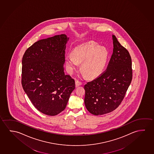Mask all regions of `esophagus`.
<instances>
[{"label": "esophagus", "mask_w": 154, "mask_h": 154, "mask_svg": "<svg viewBox=\"0 0 154 154\" xmlns=\"http://www.w3.org/2000/svg\"><path fill=\"white\" fill-rule=\"evenodd\" d=\"M75 85H76V87H78L79 86L82 85V83L78 81V80H76L75 81Z\"/></svg>", "instance_id": "34e87169"}]
</instances>
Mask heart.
<instances>
[{
  "label": "heart",
  "mask_w": 154,
  "mask_h": 154,
  "mask_svg": "<svg viewBox=\"0 0 154 154\" xmlns=\"http://www.w3.org/2000/svg\"><path fill=\"white\" fill-rule=\"evenodd\" d=\"M108 56L107 50L99 47L97 43L90 42L74 48L71 55L66 57V63L70 72L81 64V70L88 78H93L102 72L106 64Z\"/></svg>",
  "instance_id": "b5f03b06"
}]
</instances>
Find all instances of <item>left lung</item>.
Listing matches in <instances>:
<instances>
[{
  "label": "left lung",
  "mask_w": 154,
  "mask_h": 154,
  "mask_svg": "<svg viewBox=\"0 0 154 154\" xmlns=\"http://www.w3.org/2000/svg\"><path fill=\"white\" fill-rule=\"evenodd\" d=\"M113 53L106 70L84 86L86 109L94 115L114 111L124 98L132 79L129 52L112 35Z\"/></svg>",
  "instance_id": "obj_1"
}]
</instances>
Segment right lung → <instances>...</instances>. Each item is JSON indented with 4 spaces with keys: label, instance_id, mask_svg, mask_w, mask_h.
Segmentation results:
<instances>
[{
    "label": "right lung",
    "instance_id": "right-lung-1",
    "mask_svg": "<svg viewBox=\"0 0 154 154\" xmlns=\"http://www.w3.org/2000/svg\"><path fill=\"white\" fill-rule=\"evenodd\" d=\"M62 34L41 39L26 50L22 60V88L35 108L44 114L55 116L63 111L75 82L65 75L66 45Z\"/></svg>",
    "mask_w": 154,
    "mask_h": 154
}]
</instances>
